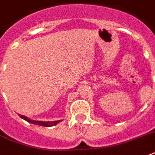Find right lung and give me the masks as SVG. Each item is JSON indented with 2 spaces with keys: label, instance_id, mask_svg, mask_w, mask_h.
I'll return each instance as SVG.
<instances>
[{
  "label": "right lung",
  "instance_id": "add662e5",
  "mask_svg": "<svg viewBox=\"0 0 155 155\" xmlns=\"http://www.w3.org/2000/svg\"><path fill=\"white\" fill-rule=\"evenodd\" d=\"M21 118H22L25 120H26L27 122L34 124V125H41V126H45V127H51V126H54L56 125L58 123L61 122L63 120H54V121H42V120H31L30 118H28L27 117H25L24 115H21L18 114Z\"/></svg>",
  "mask_w": 155,
  "mask_h": 155
}]
</instances>
